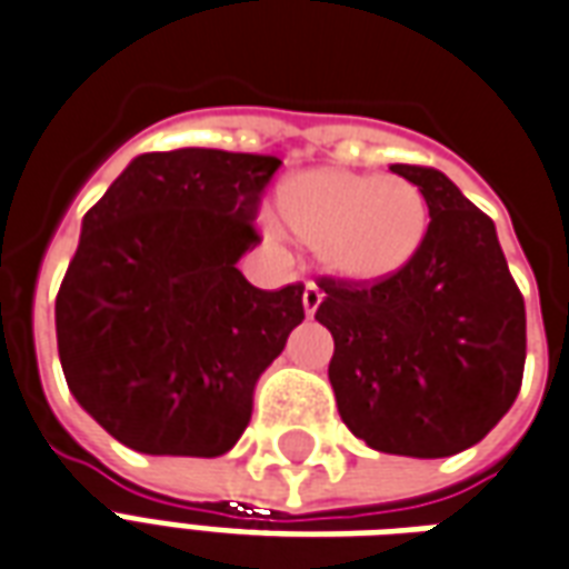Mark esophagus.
<instances>
[{"label": "esophagus", "instance_id": "obj_1", "mask_svg": "<svg viewBox=\"0 0 569 569\" xmlns=\"http://www.w3.org/2000/svg\"><path fill=\"white\" fill-rule=\"evenodd\" d=\"M321 300H325V293H321V288L318 284H306V290H302V309H306V315L312 318L315 312H318V306H321Z\"/></svg>", "mask_w": 569, "mask_h": 569}]
</instances>
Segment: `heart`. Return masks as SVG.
Instances as JSON below:
<instances>
[{
  "mask_svg": "<svg viewBox=\"0 0 569 569\" xmlns=\"http://www.w3.org/2000/svg\"><path fill=\"white\" fill-rule=\"evenodd\" d=\"M272 221L284 239L318 251L330 276L363 284L388 279L416 257L427 233V202L406 178L321 166L281 181Z\"/></svg>",
  "mask_w": 569,
  "mask_h": 569,
  "instance_id": "obj_1",
  "label": "heart"
}]
</instances>
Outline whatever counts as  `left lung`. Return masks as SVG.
I'll list each match as a JSON object with an SVG mask.
<instances>
[{"label":"left lung","mask_w":569,"mask_h":569,"mask_svg":"<svg viewBox=\"0 0 569 569\" xmlns=\"http://www.w3.org/2000/svg\"><path fill=\"white\" fill-rule=\"evenodd\" d=\"M430 211L416 257L381 281L318 279L315 321L333 333L330 385L370 449L449 458L516 403L528 321L495 221L430 166L393 163Z\"/></svg>","instance_id":"8db88e82"}]
</instances>
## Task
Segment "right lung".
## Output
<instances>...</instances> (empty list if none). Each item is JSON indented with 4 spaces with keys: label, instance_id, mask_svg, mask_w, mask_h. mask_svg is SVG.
I'll use <instances>...</instances> for the list:
<instances>
[{
    "label": "right lung",
    "instance_id": "1",
    "mask_svg": "<svg viewBox=\"0 0 569 569\" xmlns=\"http://www.w3.org/2000/svg\"><path fill=\"white\" fill-rule=\"evenodd\" d=\"M267 153H139L81 223L57 293L66 385L144 455L218 458L251 421L254 385L300 325L302 284L260 290L236 269L260 242Z\"/></svg>",
    "mask_w": 569,
    "mask_h": 569
}]
</instances>
